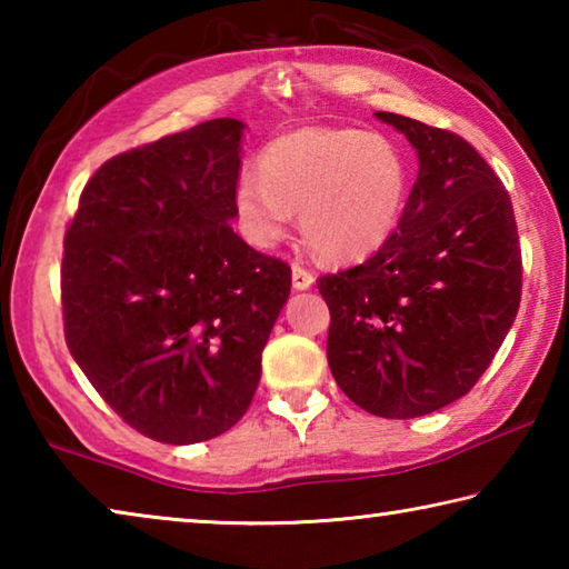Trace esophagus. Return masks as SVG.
Segmentation results:
<instances>
[{
    "instance_id": "esophagus-1",
    "label": "esophagus",
    "mask_w": 569,
    "mask_h": 569,
    "mask_svg": "<svg viewBox=\"0 0 569 569\" xmlns=\"http://www.w3.org/2000/svg\"><path fill=\"white\" fill-rule=\"evenodd\" d=\"M291 273H293V288H296V291H308V288H311L313 281H316L313 273L308 271V268L298 266V263H293V271Z\"/></svg>"
}]
</instances>
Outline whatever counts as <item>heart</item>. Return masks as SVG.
I'll list each match as a JSON object with an SVG mask.
<instances>
[{
	"label": "heart",
	"instance_id": "1",
	"mask_svg": "<svg viewBox=\"0 0 569 569\" xmlns=\"http://www.w3.org/2000/svg\"><path fill=\"white\" fill-rule=\"evenodd\" d=\"M258 172L233 190L236 220L250 243L273 248L301 210V230L329 261H361L399 228L411 170L397 142L353 128H306L273 140Z\"/></svg>",
	"mask_w": 569,
	"mask_h": 569
}]
</instances>
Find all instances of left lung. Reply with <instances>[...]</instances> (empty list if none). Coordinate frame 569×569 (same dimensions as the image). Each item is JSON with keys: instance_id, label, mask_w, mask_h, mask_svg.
Wrapping results in <instances>:
<instances>
[{"instance_id": "1", "label": "left lung", "mask_w": 569, "mask_h": 569, "mask_svg": "<svg viewBox=\"0 0 569 569\" xmlns=\"http://www.w3.org/2000/svg\"><path fill=\"white\" fill-rule=\"evenodd\" d=\"M419 158L399 228L369 261L319 278L329 366L377 417L439 411L475 387L515 323L522 253L512 200L465 138L377 112Z\"/></svg>"}]
</instances>
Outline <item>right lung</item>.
Segmentation results:
<instances>
[{"instance_id": "add662e5", "label": "right lung", "mask_w": 569, "mask_h": 569, "mask_svg": "<svg viewBox=\"0 0 569 569\" xmlns=\"http://www.w3.org/2000/svg\"><path fill=\"white\" fill-rule=\"evenodd\" d=\"M246 124L200 122L94 172L64 233V339L132 429L162 445L248 411L291 268L233 233Z\"/></svg>"}]
</instances>
